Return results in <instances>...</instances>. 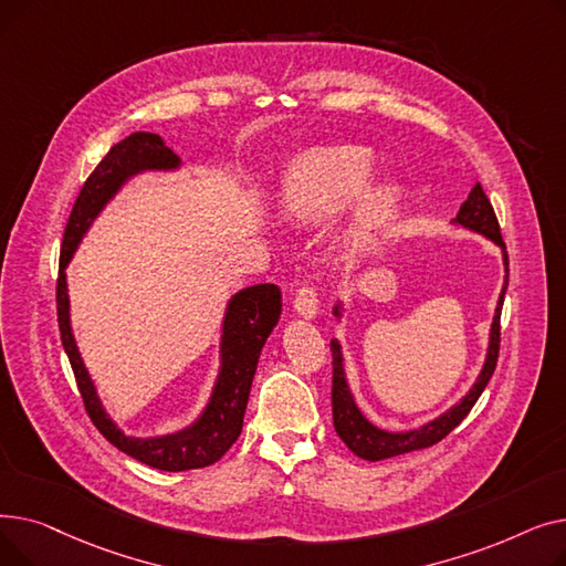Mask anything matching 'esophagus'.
Instances as JSON below:
<instances>
[{"label": "esophagus", "instance_id": "34e87169", "mask_svg": "<svg viewBox=\"0 0 566 566\" xmlns=\"http://www.w3.org/2000/svg\"><path fill=\"white\" fill-rule=\"evenodd\" d=\"M293 310L298 312L303 318H316L318 314V301H316V289L312 284H303L293 298Z\"/></svg>", "mask_w": 566, "mask_h": 566}]
</instances>
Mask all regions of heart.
Instances as JSON below:
<instances>
[{"mask_svg":"<svg viewBox=\"0 0 566 566\" xmlns=\"http://www.w3.org/2000/svg\"><path fill=\"white\" fill-rule=\"evenodd\" d=\"M374 174V158L360 146H323L295 156L284 178V208L301 222H321L358 197ZM399 188L380 184L358 206V229L388 220L399 206Z\"/></svg>","mask_w":566,"mask_h":566,"instance_id":"1","label":"heart"}]
</instances>
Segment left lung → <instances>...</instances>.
Here are the masks:
<instances>
[{
    "mask_svg": "<svg viewBox=\"0 0 566 566\" xmlns=\"http://www.w3.org/2000/svg\"><path fill=\"white\" fill-rule=\"evenodd\" d=\"M452 224H459L463 229L486 235L489 241H493L502 250L504 284L500 291L493 323H491L484 367H482L478 380H474V385L468 390V395L459 403H454L450 410L438 415L436 420L422 424L420 429H410V431H385V429H378L376 424H371L363 415V410L358 408V403H355L353 392L346 382L342 344L337 339H333L331 350H333V422H335V431L346 442V448L355 457H360L365 461L392 459L399 454L431 448V444L440 442L444 436L463 422V418L472 410V406L478 403V399L482 397L484 388L495 371L497 353H500V312H502V303H504V291H507V284H510V256H507V250H504V241L500 235V224H497L493 206L480 184L470 190L468 199L461 203ZM342 312H344L342 305H337L333 312L337 316V321L342 318Z\"/></svg>",
    "mask_w": 566,
    "mask_h": 566,
    "instance_id": "8db88e82",
    "label": "left lung"
}]
</instances>
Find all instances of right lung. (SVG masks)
<instances>
[{
  "label": "right lung",
  "instance_id": "obj_1",
  "mask_svg": "<svg viewBox=\"0 0 566 566\" xmlns=\"http://www.w3.org/2000/svg\"><path fill=\"white\" fill-rule=\"evenodd\" d=\"M178 167H181V158L169 146H165L160 135L133 133L130 137L114 144L109 154L92 171V176L86 178V184L75 199L64 233L62 256H59L56 280L59 333H62V344L71 360L88 418H92L96 429L116 450L165 472L211 465L220 461L235 442V438L241 436L243 415L248 408V397L261 348L282 314V291L275 284H254L231 295L222 321L220 371L206 408L190 427L165 436L135 438L124 433L109 418L96 392V385L82 363V355L73 337L66 268L88 227L94 224L107 201L133 176L142 171H176Z\"/></svg>",
  "mask_w": 566,
  "mask_h": 566
}]
</instances>
